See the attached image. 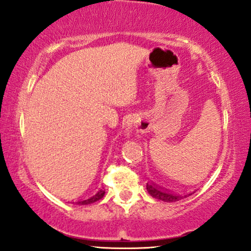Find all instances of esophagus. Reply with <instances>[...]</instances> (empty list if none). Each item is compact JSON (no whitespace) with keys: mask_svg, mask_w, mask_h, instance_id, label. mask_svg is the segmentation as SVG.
<instances>
[{"mask_svg":"<svg viewBox=\"0 0 251 251\" xmlns=\"http://www.w3.org/2000/svg\"><path fill=\"white\" fill-rule=\"evenodd\" d=\"M131 126H132V121L131 120H126V130H125V132L126 133V135L129 136V133H130V130H131Z\"/></svg>","mask_w":251,"mask_h":251,"instance_id":"1","label":"esophagus"}]
</instances>
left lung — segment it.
Listing matches in <instances>:
<instances>
[{
	"label": "left lung",
	"instance_id": "1",
	"mask_svg": "<svg viewBox=\"0 0 251 251\" xmlns=\"http://www.w3.org/2000/svg\"><path fill=\"white\" fill-rule=\"evenodd\" d=\"M146 190L150 193V195H152L153 198L164 202H176V201L181 200V199L187 198L188 195H192V193L186 194V195H179L177 193H173V192L168 191L167 188L164 190V188L157 186V185H155L154 183H147Z\"/></svg>",
	"mask_w": 251,
	"mask_h": 251
}]
</instances>
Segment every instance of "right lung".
<instances>
[{
  "instance_id": "obj_1",
  "label": "right lung",
  "mask_w": 251,
  "mask_h": 251,
  "mask_svg": "<svg viewBox=\"0 0 251 251\" xmlns=\"http://www.w3.org/2000/svg\"><path fill=\"white\" fill-rule=\"evenodd\" d=\"M105 195V191L104 190H100L98 191L97 193L92 195V197H90L89 199H87V200H81V201H77L76 204H80V205H84V204H91L94 203V202L100 200V199H102V197Z\"/></svg>"
}]
</instances>
